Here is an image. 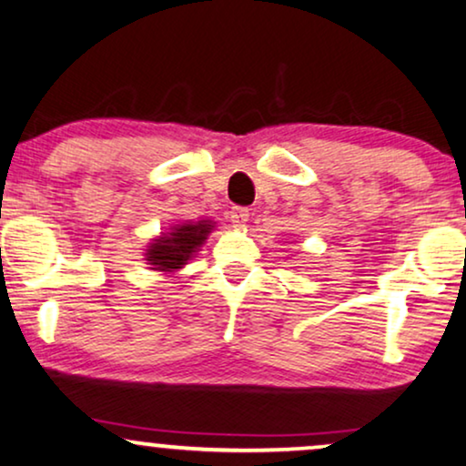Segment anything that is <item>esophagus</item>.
<instances>
[{
    "mask_svg": "<svg viewBox=\"0 0 466 466\" xmlns=\"http://www.w3.org/2000/svg\"><path fill=\"white\" fill-rule=\"evenodd\" d=\"M228 219L232 221L237 228H243L245 223L249 221V210L243 208V206H234V208L228 213Z\"/></svg>",
    "mask_w": 466,
    "mask_h": 466,
    "instance_id": "esophagus-1",
    "label": "esophagus"
}]
</instances>
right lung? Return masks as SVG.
Masks as SVG:
<instances>
[{
  "label": "right lung",
  "instance_id": "right-lung-1",
  "mask_svg": "<svg viewBox=\"0 0 466 466\" xmlns=\"http://www.w3.org/2000/svg\"><path fill=\"white\" fill-rule=\"evenodd\" d=\"M213 228V221H189L182 223V226H174L169 232L152 240L146 249V260L152 264V270L174 273L196 256V251H199V247L206 243Z\"/></svg>",
  "mask_w": 466,
  "mask_h": 466
}]
</instances>
